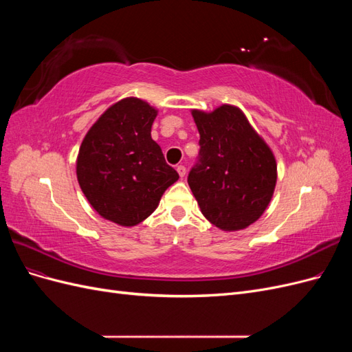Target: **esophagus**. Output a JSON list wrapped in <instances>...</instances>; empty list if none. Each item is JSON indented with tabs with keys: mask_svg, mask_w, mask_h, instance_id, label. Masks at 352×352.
<instances>
[{
	"mask_svg": "<svg viewBox=\"0 0 352 352\" xmlns=\"http://www.w3.org/2000/svg\"><path fill=\"white\" fill-rule=\"evenodd\" d=\"M177 173H179V176L180 177H185V175H186V167L185 166H177Z\"/></svg>",
	"mask_w": 352,
	"mask_h": 352,
	"instance_id": "esophagus-1",
	"label": "esophagus"
}]
</instances>
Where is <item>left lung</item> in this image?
<instances>
[{
	"label": "left lung",
	"mask_w": 352,
	"mask_h": 352,
	"mask_svg": "<svg viewBox=\"0 0 352 352\" xmlns=\"http://www.w3.org/2000/svg\"><path fill=\"white\" fill-rule=\"evenodd\" d=\"M199 132V158L188 185L204 217L235 232L257 221L273 197L278 164L247 116L223 104L210 113L192 110Z\"/></svg>",
	"instance_id": "left-lung-1"
}]
</instances>
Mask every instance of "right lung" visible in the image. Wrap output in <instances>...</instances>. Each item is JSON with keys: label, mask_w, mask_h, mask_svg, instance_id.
I'll return each mask as SVG.
<instances>
[{"label": "right lung", "mask_w": 352, "mask_h": 352, "mask_svg": "<svg viewBox=\"0 0 352 352\" xmlns=\"http://www.w3.org/2000/svg\"><path fill=\"white\" fill-rule=\"evenodd\" d=\"M157 113L140 98L117 101L92 124L79 148L82 192L101 217L120 226L145 220L179 179L151 138Z\"/></svg>", "instance_id": "1"}]
</instances>
